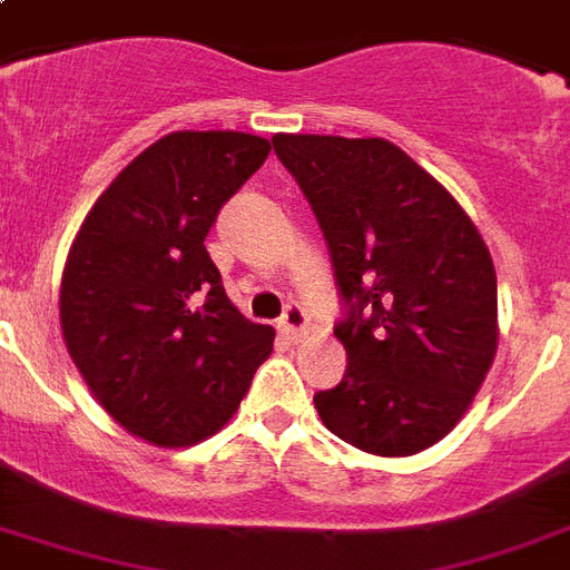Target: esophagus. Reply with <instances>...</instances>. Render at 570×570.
<instances>
[{"label": "esophagus", "instance_id": "1", "mask_svg": "<svg viewBox=\"0 0 570 570\" xmlns=\"http://www.w3.org/2000/svg\"><path fill=\"white\" fill-rule=\"evenodd\" d=\"M304 325H307V314H304V307L298 302H289L286 304L284 316H281V323H277V328L286 334V337H298V334L304 332Z\"/></svg>", "mask_w": 570, "mask_h": 570}]
</instances>
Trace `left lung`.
Segmentation results:
<instances>
[{"mask_svg":"<svg viewBox=\"0 0 570 570\" xmlns=\"http://www.w3.org/2000/svg\"><path fill=\"white\" fill-rule=\"evenodd\" d=\"M332 254L346 350L341 385L316 391L334 436L410 458L454 430L497 355V272L440 181L394 142L275 134Z\"/></svg>","mask_w":570,"mask_h":570,"instance_id":"1","label":"left lung"}]
</instances>
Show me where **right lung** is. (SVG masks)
<instances>
[{
  "label": "right lung",
  "instance_id": "add662e5",
  "mask_svg": "<svg viewBox=\"0 0 570 570\" xmlns=\"http://www.w3.org/2000/svg\"><path fill=\"white\" fill-rule=\"evenodd\" d=\"M242 130H176L112 179L59 289L77 371L121 428L160 449L215 436L275 343L245 320L206 250L217 212L268 158Z\"/></svg>",
  "mask_w": 570,
  "mask_h": 570
}]
</instances>
